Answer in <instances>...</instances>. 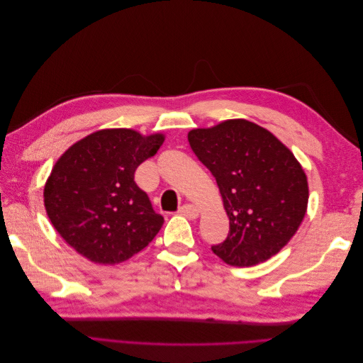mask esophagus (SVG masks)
<instances>
[{
  "label": "esophagus",
  "mask_w": 363,
  "mask_h": 363,
  "mask_svg": "<svg viewBox=\"0 0 363 363\" xmlns=\"http://www.w3.org/2000/svg\"><path fill=\"white\" fill-rule=\"evenodd\" d=\"M179 213L186 216L188 219H195V218H199L200 211H199V207H195L194 204H184V206L180 207Z\"/></svg>",
  "instance_id": "1"
}]
</instances>
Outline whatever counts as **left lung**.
<instances>
[{
    "mask_svg": "<svg viewBox=\"0 0 363 363\" xmlns=\"http://www.w3.org/2000/svg\"><path fill=\"white\" fill-rule=\"evenodd\" d=\"M188 140L215 177L230 219L227 239L212 251L233 267L277 255L296 233L309 201L307 177L292 151L247 119L194 128Z\"/></svg>",
    "mask_w": 363,
    "mask_h": 363,
    "instance_id": "obj_1",
    "label": "left lung"
}]
</instances>
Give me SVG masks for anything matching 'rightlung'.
<instances>
[{
	"instance_id": "add662e5",
	"label": "right lung",
	"mask_w": 363,
	"mask_h": 363,
	"mask_svg": "<svg viewBox=\"0 0 363 363\" xmlns=\"http://www.w3.org/2000/svg\"><path fill=\"white\" fill-rule=\"evenodd\" d=\"M164 136L106 128L75 142L52 167L43 189L51 224L79 255L115 265L144 250L163 224L135 171Z\"/></svg>"
}]
</instances>
